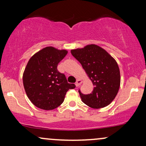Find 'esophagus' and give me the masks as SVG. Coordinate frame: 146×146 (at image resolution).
I'll return each mask as SVG.
<instances>
[{
  "mask_svg": "<svg viewBox=\"0 0 146 146\" xmlns=\"http://www.w3.org/2000/svg\"><path fill=\"white\" fill-rule=\"evenodd\" d=\"M83 82V81L82 80H77V82H75V86H76L77 87L80 86V85L82 84V83Z\"/></svg>",
  "mask_w": 146,
  "mask_h": 146,
  "instance_id": "esophagus-1",
  "label": "esophagus"
}]
</instances>
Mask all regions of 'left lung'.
Listing matches in <instances>:
<instances>
[{"label":"left lung","mask_w":146,"mask_h":146,"mask_svg":"<svg viewBox=\"0 0 146 146\" xmlns=\"http://www.w3.org/2000/svg\"><path fill=\"white\" fill-rule=\"evenodd\" d=\"M71 54L82 64L94 88L91 93L80 98L85 104L93 108L109 105L118 93L120 86V71L116 60L106 50L96 44L72 49Z\"/></svg>","instance_id":"obj_1"}]
</instances>
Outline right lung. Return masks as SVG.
<instances>
[{
    "label": "right lung",
    "instance_id": "right-lung-1",
    "mask_svg": "<svg viewBox=\"0 0 146 146\" xmlns=\"http://www.w3.org/2000/svg\"><path fill=\"white\" fill-rule=\"evenodd\" d=\"M66 50L46 46L30 58L23 73V85L30 101L40 109L50 110L62 104L66 92L75 88L58 71Z\"/></svg>",
    "mask_w": 146,
    "mask_h": 146
}]
</instances>
